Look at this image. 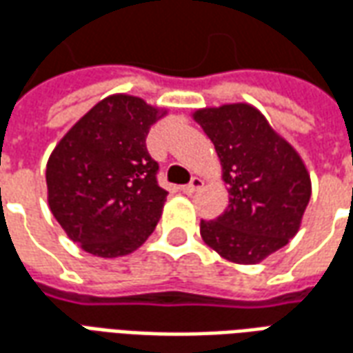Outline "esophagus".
Here are the masks:
<instances>
[{
	"label": "esophagus",
	"mask_w": 353,
	"mask_h": 353,
	"mask_svg": "<svg viewBox=\"0 0 353 353\" xmlns=\"http://www.w3.org/2000/svg\"><path fill=\"white\" fill-rule=\"evenodd\" d=\"M202 187H204V181H202V179H200V177H192V181L189 185H185L183 189H181V191L185 192V194H192V192H196V191H200V189H202Z\"/></svg>",
	"instance_id": "obj_1"
}]
</instances>
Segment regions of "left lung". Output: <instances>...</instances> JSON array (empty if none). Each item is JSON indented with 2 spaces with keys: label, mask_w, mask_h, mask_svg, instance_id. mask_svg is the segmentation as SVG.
I'll use <instances>...</instances> for the list:
<instances>
[{
  "label": "left lung",
  "mask_w": 353,
  "mask_h": 353,
  "mask_svg": "<svg viewBox=\"0 0 353 353\" xmlns=\"http://www.w3.org/2000/svg\"><path fill=\"white\" fill-rule=\"evenodd\" d=\"M221 162L229 206L200 221L208 248L236 265H257L295 236L312 194L310 174L296 149L245 103L194 109Z\"/></svg>",
  "instance_id": "obj_1"
}]
</instances>
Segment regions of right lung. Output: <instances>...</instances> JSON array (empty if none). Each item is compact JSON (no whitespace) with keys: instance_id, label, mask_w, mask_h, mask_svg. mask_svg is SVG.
I'll use <instances>...</instances> for the list:
<instances>
[{"instance_id":"add662e5","label":"right lung","mask_w":353,"mask_h":353,"mask_svg":"<svg viewBox=\"0 0 353 353\" xmlns=\"http://www.w3.org/2000/svg\"><path fill=\"white\" fill-rule=\"evenodd\" d=\"M168 115L139 96L111 94L88 109L47 161V202L81 250L103 259L136 252L161 219L166 194L145 138Z\"/></svg>"}]
</instances>
